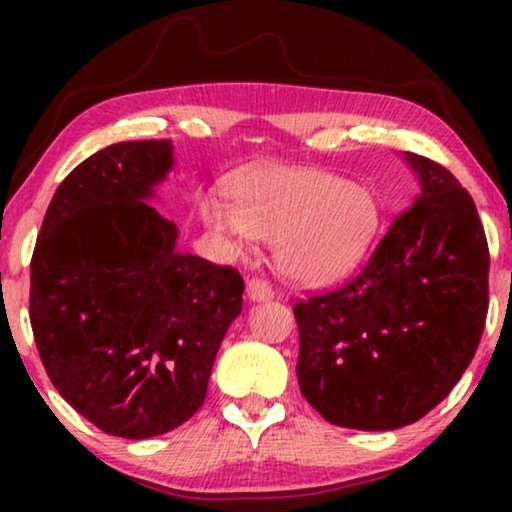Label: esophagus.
Returning <instances> with one entry per match:
<instances>
[{
    "instance_id": "esophagus-1",
    "label": "esophagus",
    "mask_w": 512,
    "mask_h": 512,
    "mask_svg": "<svg viewBox=\"0 0 512 512\" xmlns=\"http://www.w3.org/2000/svg\"><path fill=\"white\" fill-rule=\"evenodd\" d=\"M247 296L249 300H254V303H263V300H270L275 296V291H272V286L265 282V279H249L247 282Z\"/></svg>"
}]
</instances>
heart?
<instances>
[{
	"mask_svg": "<svg viewBox=\"0 0 512 512\" xmlns=\"http://www.w3.org/2000/svg\"><path fill=\"white\" fill-rule=\"evenodd\" d=\"M202 219L235 254L249 240L275 242V263L303 286L345 277L373 242L380 205L366 186L314 167H261L230 188V205L207 198Z\"/></svg>",
	"mask_w": 512,
	"mask_h": 512,
	"instance_id": "obj_1",
	"label": "heart"
}]
</instances>
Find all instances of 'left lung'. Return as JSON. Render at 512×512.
Here are the masks:
<instances>
[{
	"instance_id": "8db88e82",
	"label": "left lung",
	"mask_w": 512,
	"mask_h": 512,
	"mask_svg": "<svg viewBox=\"0 0 512 512\" xmlns=\"http://www.w3.org/2000/svg\"><path fill=\"white\" fill-rule=\"evenodd\" d=\"M422 193L338 289L293 305L298 384L326 422L394 431L461 380L489 305L478 209L450 170L405 153Z\"/></svg>"
}]
</instances>
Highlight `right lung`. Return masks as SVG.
Here are the masks:
<instances>
[{"label":"right lung","mask_w":512,"mask_h":512,"mask_svg":"<svg viewBox=\"0 0 512 512\" xmlns=\"http://www.w3.org/2000/svg\"><path fill=\"white\" fill-rule=\"evenodd\" d=\"M170 139L121 142L67 174L30 263V321L41 363L72 408L109 436L177 429L207 396L240 272L177 249L156 207Z\"/></svg>","instance_id":"right-lung-1"}]
</instances>
